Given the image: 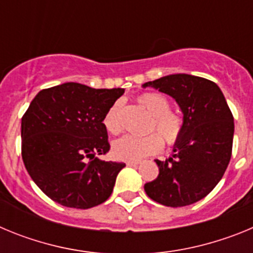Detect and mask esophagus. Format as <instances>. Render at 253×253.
I'll list each match as a JSON object with an SVG mask.
<instances>
[{"label": "esophagus", "mask_w": 253, "mask_h": 253, "mask_svg": "<svg viewBox=\"0 0 253 253\" xmlns=\"http://www.w3.org/2000/svg\"><path fill=\"white\" fill-rule=\"evenodd\" d=\"M138 161H128V162H126V165H128V166H137L138 165Z\"/></svg>", "instance_id": "obj_1"}]
</instances>
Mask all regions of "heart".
<instances>
[{
    "label": "heart",
    "mask_w": 253,
    "mask_h": 253,
    "mask_svg": "<svg viewBox=\"0 0 253 253\" xmlns=\"http://www.w3.org/2000/svg\"><path fill=\"white\" fill-rule=\"evenodd\" d=\"M139 102L152 116H154L152 128L157 129L169 144H175L184 130V122L180 115L169 110V100L160 93L148 92L140 96ZM120 110L122 102H114L104 118L105 128L111 134H119L123 129ZM159 134L151 133L144 137L125 135L114 142V157L123 161H139L148 156H153L163 147V136L161 137Z\"/></svg>",
    "instance_id": "heart-1"
}]
</instances>
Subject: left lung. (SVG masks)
Segmentation results:
<instances>
[{"instance_id":"left-lung-1","label":"left lung","mask_w":253,"mask_h":253,"mask_svg":"<svg viewBox=\"0 0 253 253\" xmlns=\"http://www.w3.org/2000/svg\"><path fill=\"white\" fill-rule=\"evenodd\" d=\"M142 87L171 96L184 122L171 157L154 160L160 173L144 185V191L166 207L194 204L222 180L231 160L234 122L224 95L214 82L185 73L165 76Z\"/></svg>"}]
</instances>
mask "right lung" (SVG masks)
I'll return each mask as SVG.
<instances>
[{
  "label": "right lung",
  "mask_w": 253,
  "mask_h": 253,
  "mask_svg": "<svg viewBox=\"0 0 253 253\" xmlns=\"http://www.w3.org/2000/svg\"><path fill=\"white\" fill-rule=\"evenodd\" d=\"M124 88L66 82L38 92L21 119V154L30 177L58 204L88 209L106 202L125 163L110 149L104 118Z\"/></svg>",
  "instance_id": "1"
}]
</instances>
